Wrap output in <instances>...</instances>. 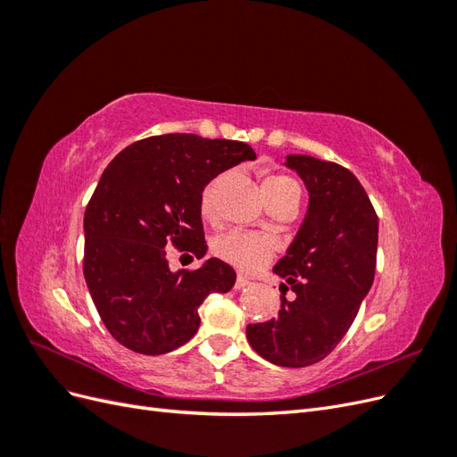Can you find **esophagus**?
I'll return each mask as SVG.
<instances>
[{
	"label": "esophagus",
	"mask_w": 457,
	"mask_h": 457,
	"mask_svg": "<svg viewBox=\"0 0 457 457\" xmlns=\"http://www.w3.org/2000/svg\"><path fill=\"white\" fill-rule=\"evenodd\" d=\"M252 282L245 278V276H238L237 278V284H234V289H237V292H240V289H245L247 286H250Z\"/></svg>",
	"instance_id": "1"
}]
</instances>
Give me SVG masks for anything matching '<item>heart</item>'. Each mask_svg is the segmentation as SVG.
Instances as JSON below:
<instances>
[{"label":"heart","mask_w":457,"mask_h":457,"mask_svg":"<svg viewBox=\"0 0 457 457\" xmlns=\"http://www.w3.org/2000/svg\"><path fill=\"white\" fill-rule=\"evenodd\" d=\"M215 195L217 179L207 183L200 195V215L205 220L215 219ZM262 195H265L269 204L292 196L301 198V187L294 177L274 173L265 177V181H262ZM213 253L217 259L244 274H255L272 261L276 253V242L269 234L232 230L213 242Z\"/></svg>","instance_id":"1"}]
</instances>
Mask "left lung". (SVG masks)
I'll return each instance as SVG.
<instances>
[{
  "label": "left lung",
  "mask_w": 457,
  "mask_h": 457,
  "mask_svg": "<svg viewBox=\"0 0 457 457\" xmlns=\"http://www.w3.org/2000/svg\"><path fill=\"white\" fill-rule=\"evenodd\" d=\"M286 165L305 183L309 212L272 270L297 297L287 301L282 295L278 316L250 324L245 334L269 362L305 368L337 347L370 292L378 215L361 181L343 165L303 154L287 156Z\"/></svg>",
  "instance_id": "1"
}]
</instances>
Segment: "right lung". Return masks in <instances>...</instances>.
Segmentation results:
<instances>
[{
	"label": "right lung",
	"mask_w": 457,
	"mask_h": 457,
	"mask_svg": "<svg viewBox=\"0 0 457 457\" xmlns=\"http://www.w3.org/2000/svg\"><path fill=\"white\" fill-rule=\"evenodd\" d=\"M245 160H255L245 143L168 133L129 145L108 163L84 217V276L123 347L150 356L181 347L198 331L204 299L237 282L219 259L171 272L165 245L204 257L202 190Z\"/></svg>",
	"instance_id": "obj_1"
}]
</instances>
